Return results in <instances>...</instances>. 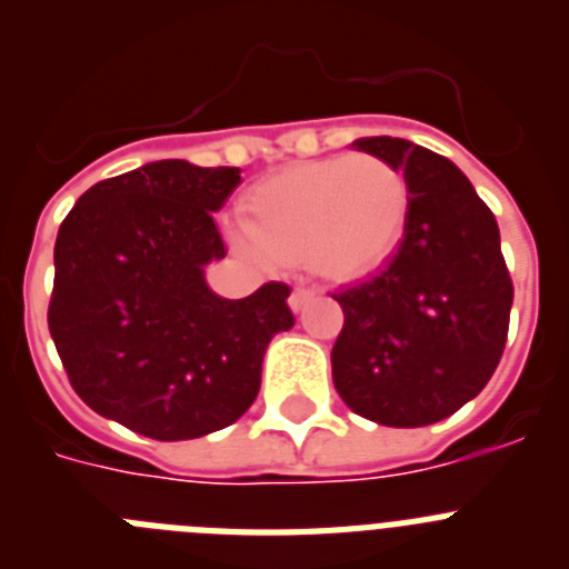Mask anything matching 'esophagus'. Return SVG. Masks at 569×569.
<instances>
[{"instance_id":"1","label":"esophagus","mask_w":569,"mask_h":569,"mask_svg":"<svg viewBox=\"0 0 569 569\" xmlns=\"http://www.w3.org/2000/svg\"><path fill=\"white\" fill-rule=\"evenodd\" d=\"M316 299V290L313 288H296L293 293H290V308L299 313V310L308 308V301Z\"/></svg>"}]
</instances>
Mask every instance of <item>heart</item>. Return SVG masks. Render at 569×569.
I'll return each mask as SVG.
<instances>
[{"instance_id":"1","label":"heart","mask_w":569,"mask_h":569,"mask_svg":"<svg viewBox=\"0 0 569 569\" xmlns=\"http://www.w3.org/2000/svg\"><path fill=\"white\" fill-rule=\"evenodd\" d=\"M244 213L256 248L270 259L353 281L399 253L410 222V188L381 156H333L261 182L250 190Z\"/></svg>"}]
</instances>
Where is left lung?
Instances as JSON below:
<instances>
[{
    "label": "left lung",
    "mask_w": 569,
    "mask_h": 569,
    "mask_svg": "<svg viewBox=\"0 0 569 569\" xmlns=\"http://www.w3.org/2000/svg\"><path fill=\"white\" fill-rule=\"evenodd\" d=\"M353 144L405 173L410 222L379 273L333 293L345 313L333 385L376 425H436L485 390L505 353L512 279L499 224L445 156L393 136Z\"/></svg>",
    "instance_id": "left-lung-1"
}]
</instances>
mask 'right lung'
<instances>
[{
  "label": "right lung",
  "mask_w": 569,
  "mask_h": 569,
  "mask_svg": "<svg viewBox=\"0 0 569 569\" xmlns=\"http://www.w3.org/2000/svg\"><path fill=\"white\" fill-rule=\"evenodd\" d=\"M239 182V168L162 159L84 190L59 228L50 336L79 399L133 433L184 441L233 425L270 339L293 328L288 284L230 301L204 281L228 253L213 213Z\"/></svg>",
  "instance_id": "add662e5"
}]
</instances>
